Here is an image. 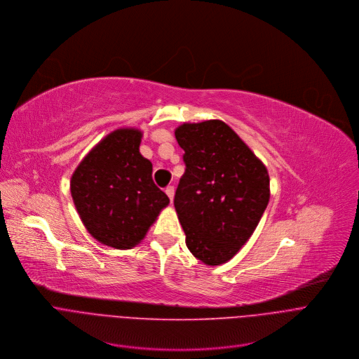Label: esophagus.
<instances>
[{
	"label": "esophagus",
	"mask_w": 359,
	"mask_h": 359,
	"mask_svg": "<svg viewBox=\"0 0 359 359\" xmlns=\"http://www.w3.org/2000/svg\"><path fill=\"white\" fill-rule=\"evenodd\" d=\"M165 194L168 195L170 201L172 202V199H174V194H175V189H174V187H171V185H170V187H167V188H165Z\"/></svg>",
	"instance_id": "esophagus-1"
}]
</instances>
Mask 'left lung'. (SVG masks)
Here are the masks:
<instances>
[{
  "mask_svg": "<svg viewBox=\"0 0 359 359\" xmlns=\"http://www.w3.org/2000/svg\"><path fill=\"white\" fill-rule=\"evenodd\" d=\"M175 138L187 165L174 198L185 243L206 266L224 264L262 219L270 199L267 168L222 120L184 123Z\"/></svg>",
  "mask_w": 359,
  "mask_h": 359,
  "instance_id": "left-lung-1",
  "label": "left lung"
}]
</instances>
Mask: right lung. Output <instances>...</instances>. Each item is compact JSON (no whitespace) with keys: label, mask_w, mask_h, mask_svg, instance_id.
<instances>
[{"label":"right lung","mask_w":359,"mask_h":359,"mask_svg":"<svg viewBox=\"0 0 359 359\" xmlns=\"http://www.w3.org/2000/svg\"><path fill=\"white\" fill-rule=\"evenodd\" d=\"M142 131L120 127L85 156L70 178V194L88 232L126 250L146 238L168 196L153 181V164L140 154Z\"/></svg>","instance_id":"obj_1"}]
</instances>
